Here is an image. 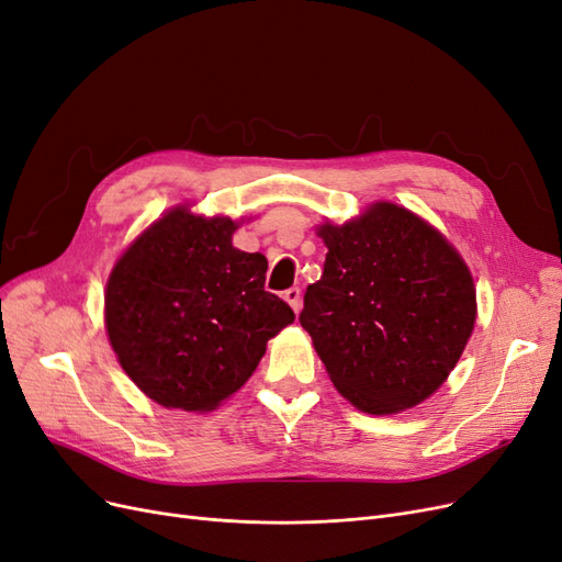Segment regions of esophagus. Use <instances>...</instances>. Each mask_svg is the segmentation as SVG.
Wrapping results in <instances>:
<instances>
[{
	"instance_id": "34e87169",
	"label": "esophagus",
	"mask_w": 562,
	"mask_h": 562,
	"mask_svg": "<svg viewBox=\"0 0 562 562\" xmlns=\"http://www.w3.org/2000/svg\"><path fill=\"white\" fill-rule=\"evenodd\" d=\"M284 296V301L294 307V313H299L301 311V289L299 286H292V289H286V292L282 294Z\"/></svg>"
}]
</instances>
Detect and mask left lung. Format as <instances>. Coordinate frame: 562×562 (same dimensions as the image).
<instances>
[{
  "mask_svg": "<svg viewBox=\"0 0 562 562\" xmlns=\"http://www.w3.org/2000/svg\"><path fill=\"white\" fill-rule=\"evenodd\" d=\"M319 235L329 251L299 322L331 383L373 415L420 404L456 369L474 329L467 263L437 228L392 203L324 224Z\"/></svg>",
  "mask_w": 562,
  "mask_h": 562,
  "instance_id": "left-lung-1",
  "label": "left lung"
}]
</instances>
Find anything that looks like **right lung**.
I'll list each match as a JSON object with an SVG mask.
<instances>
[{"mask_svg":"<svg viewBox=\"0 0 562 562\" xmlns=\"http://www.w3.org/2000/svg\"><path fill=\"white\" fill-rule=\"evenodd\" d=\"M228 216L177 207L125 249L104 294L123 371L166 408L210 411L240 390L294 311L263 289L268 261L235 249Z\"/></svg>","mask_w":562,"mask_h":562,"instance_id":"right-lung-1","label":"right lung"}]
</instances>
